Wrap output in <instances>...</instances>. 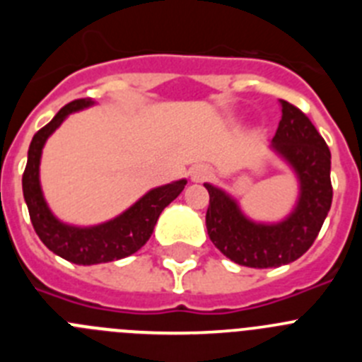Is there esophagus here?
Returning <instances> with one entry per match:
<instances>
[{
    "mask_svg": "<svg viewBox=\"0 0 362 362\" xmlns=\"http://www.w3.org/2000/svg\"><path fill=\"white\" fill-rule=\"evenodd\" d=\"M210 170L204 165H196L190 168V177L194 183H201V181H206L210 177Z\"/></svg>",
    "mask_w": 362,
    "mask_h": 362,
    "instance_id": "1",
    "label": "esophagus"
}]
</instances>
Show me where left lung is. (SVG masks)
I'll use <instances>...</instances> for the list:
<instances>
[{
	"label": "left lung",
	"instance_id": "8db88e82",
	"mask_svg": "<svg viewBox=\"0 0 362 362\" xmlns=\"http://www.w3.org/2000/svg\"><path fill=\"white\" fill-rule=\"evenodd\" d=\"M277 132L272 150L292 166L299 181L296 209L279 223H255L225 190L206 183L210 204L206 230L210 241L230 261L250 268H277L308 250L332 206L330 148L306 114L281 101Z\"/></svg>",
	"mask_w": 362,
	"mask_h": 362
}]
</instances>
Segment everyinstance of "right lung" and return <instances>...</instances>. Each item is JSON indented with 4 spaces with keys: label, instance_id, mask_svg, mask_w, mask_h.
<instances>
[{
    "label": "right lung",
    "instance_id": "add662e5",
    "mask_svg": "<svg viewBox=\"0 0 362 362\" xmlns=\"http://www.w3.org/2000/svg\"><path fill=\"white\" fill-rule=\"evenodd\" d=\"M94 105L92 99H76L57 112L54 119L37 130L28 146V159L23 172V197L30 214L32 226L43 245L59 257L74 264H99L132 255L150 239L153 226L165 206L183 192L187 179L152 188L145 196L114 219L95 226H72L62 223L45 201L40 185L41 152L50 134L72 112Z\"/></svg>",
    "mask_w": 362,
    "mask_h": 362
}]
</instances>
